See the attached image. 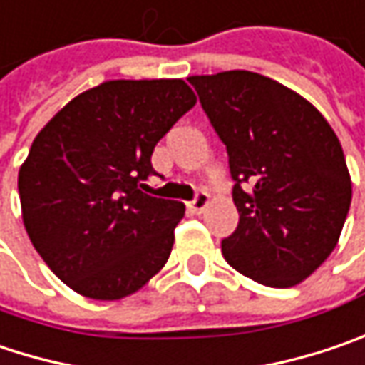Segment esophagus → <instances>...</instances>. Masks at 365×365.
I'll return each instance as SVG.
<instances>
[{
  "label": "esophagus",
  "mask_w": 365,
  "mask_h": 365,
  "mask_svg": "<svg viewBox=\"0 0 365 365\" xmlns=\"http://www.w3.org/2000/svg\"><path fill=\"white\" fill-rule=\"evenodd\" d=\"M210 204V196L206 194V192H198V196L192 200V202L187 204L190 206V210H194L196 215H200V212H204L206 210V206Z\"/></svg>",
  "instance_id": "34e87169"
}]
</instances>
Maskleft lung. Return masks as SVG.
Wrapping results in <instances>:
<instances>
[{
    "label": "left lung",
    "mask_w": 365,
    "mask_h": 365,
    "mask_svg": "<svg viewBox=\"0 0 365 365\" xmlns=\"http://www.w3.org/2000/svg\"><path fill=\"white\" fill-rule=\"evenodd\" d=\"M223 140L240 223L221 244L237 272L285 289L339 244L351 175L329 121L281 82L246 70L190 76Z\"/></svg>",
    "instance_id": "8db88e82"
}]
</instances>
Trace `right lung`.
Here are the masks:
<instances>
[{
	"label": "right lung",
	"mask_w": 365,
	"mask_h": 365,
	"mask_svg": "<svg viewBox=\"0 0 365 365\" xmlns=\"http://www.w3.org/2000/svg\"><path fill=\"white\" fill-rule=\"evenodd\" d=\"M196 105L182 78L107 80L61 107L18 171L24 229L59 281L118 302L161 270L185 206L140 190L153 150Z\"/></svg>",
	"instance_id": "add662e5"
}]
</instances>
